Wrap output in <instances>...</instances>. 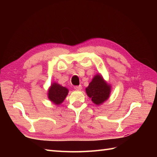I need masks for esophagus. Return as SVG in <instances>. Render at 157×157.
<instances>
[{"instance_id": "obj_1", "label": "esophagus", "mask_w": 157, "mask_h": 157, "mask_svg": "<svg viewBox=\"0 0 157 157\" xmlns=\"http://www.w3.org/2000/svg\"><path fill=\"white\" fill-rule=\"evenodd\" d=\"M74 88H75V90H81L82 89V87L81 85H79V86H75Z\"/></svg>"}]
</instances>
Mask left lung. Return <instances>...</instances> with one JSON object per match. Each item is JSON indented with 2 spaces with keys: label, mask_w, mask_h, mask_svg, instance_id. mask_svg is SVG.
Masks as SVG:
<instances>
[{
  "label": "left lung",
  "mask_w": 157,
  "mask_h": 157,
  "mask_svg": "<svg viewBox=\"0 0 157 157\" xmlns=\"http://www.w3.org/2000/svg\"><path fill=\"white\" fill-rule=\"evenodd\" d=\"M86 92L95 105H100L109 98L111 86L106 83L101 74H97L86 88Z\"/></svg>",
  "instance_id": "obj_1"
}]
</instances>
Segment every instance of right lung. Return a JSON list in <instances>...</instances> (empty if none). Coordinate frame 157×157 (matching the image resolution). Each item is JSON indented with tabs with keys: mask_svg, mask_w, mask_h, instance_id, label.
Segmentation results:
<instances>
[{
	"mask_svg": "<svg viewBox=\"0 0 157 157\" xmlns=\"http://www.w3.org/2000/svg\"><path fill=\"white\" fill-rule=\"evenodd\" d=\"M68 92L69 90L67 88L55 82L51 84L48 89V98L54 104L59 105L64 101Z\"/></svg>",
	"mask_w": 157,
	"mask_h": 157,
	"instance_id": "add662e5",
	"label": "right lung"
}]
</instances>
